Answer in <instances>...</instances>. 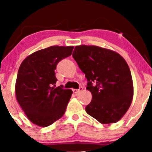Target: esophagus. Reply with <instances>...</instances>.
Wrapping results in <instances>:
<instances>
[{
    "label": "esophagus",
    "instance_id": "obj_1",
    "mask_svg": "<svg viewBox=\"0 0 152 152\" xmlns=\"http://www.w3.org/2000/svg\"><path fill=\"white\" fill-rule=\"evenodd\" d=\"M82 89H83L82 87L80 86V88H79V89H72V91H73L74 93H80V91H82Z\"/></svg>",
    "mask_w": 152,
    "mask_h": 152
}]
</instances>
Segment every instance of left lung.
<instances>
[{"label":"left lung","instance_id":"8db88e82","mask_svg":"<svg viewBox=\"0 0 152 152\" xmlns=\"http://www.w3.org/2000/svg\"><path fill=\"white\" fill-rule=\"evenodd\" d=\"M72 57L88 81L92 100L86 113L102 124L121 119L132 104L134 85L127 63L111 50L96 45H77Z\"/></svg>","mask_w":152,"mask_h":152}]
</instances>
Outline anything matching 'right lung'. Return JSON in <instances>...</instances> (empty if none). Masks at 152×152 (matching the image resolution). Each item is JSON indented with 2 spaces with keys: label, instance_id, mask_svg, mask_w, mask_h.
Instances as JSON below:
<instances>
[{
  "label": "right lung",
  "instance_id": "1",
  "mask_svg": "<svg viewBox=\"0 0 152 152\" xmlns=\"http://www.w3.org/2000/svg\"><path fill=\"white\" fill-rule=\"evenodd\" d=\"M73 46L53 45L31 54L20 64L15 85L16 100L32 123L45 127L65 113L72 91L55 88L57 64Z\"/></svg>",
  "mask_w": 152,
  "mask_h": 152
}]
</instances>
